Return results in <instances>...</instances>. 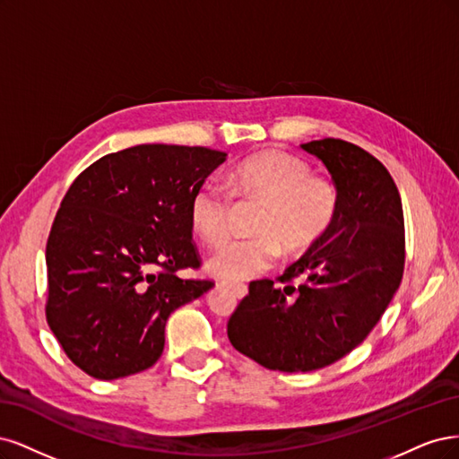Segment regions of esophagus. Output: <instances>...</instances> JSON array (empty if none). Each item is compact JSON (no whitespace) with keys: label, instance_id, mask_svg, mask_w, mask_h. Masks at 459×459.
<instances>
[{"label":"esophagus","instance_id":"34e87169","mask_svg":"<svg viewBox=\"0 0 459 459\" xmlns=\"http://www.w3.org/2000/svg\"><path fill=\"white\" fill-rule=\"evenodd\" d=\"M223 286H227L229 290H232L236 295H238V298H244L246 291H247V288H246L244 284H223Z\"/></svg>","mask_w":459,"mask_h":459}]
</instances>
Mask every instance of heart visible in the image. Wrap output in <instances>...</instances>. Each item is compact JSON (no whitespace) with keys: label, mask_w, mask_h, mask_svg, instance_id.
<instances>
[{"label":"heart","mask_w":459,"mask_h":459,"mask_svg":"<svg viewBox=\"0 0 459 459\" xmlns=\"http://www.w3.org/2000/svg\"><path fill=\"white\" fill-rule=\"evenodd\" d=\"M227 186L236 200H261L254 238L230 240L205 261V271L221 280H247L271 271L286 254H301L332 227L337 188L320 175H310L307 161L284 151H263L236 164ZM232 200L223 188L205 183L190 200V223L205 244L227 238Z\"/></svg>","instance_id":"b5f03b06"}]
</instances>
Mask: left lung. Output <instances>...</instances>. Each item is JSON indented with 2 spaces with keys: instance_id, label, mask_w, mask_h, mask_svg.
I'll return each mask as SVG.
<instances>
[{
  "instance_id": "obj_1",
  "label": "left lung",
  "mask_w": 459,
  "mask_h": 459,
  "mask_svg": "<svg viewBox=\"0 0 459 459\" xmlns=\"http://www.w3.org/2000/svg\"><path fill=\"white\" fill-rule=\"evenodd\" d=\"M337 188L332 227L278 280H255L229 320L236 351L278 372H313L359 347L404 273V215L393 177L342 139L301 144ZM291 279H301L295 287Z\"/></svg>"
}]
</instances>
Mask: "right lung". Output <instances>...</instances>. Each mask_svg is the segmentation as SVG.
Returning <instances> with one entry per match:
<instances>
[{"label": "right lung", "mask_w": 459, "mask_h": 459, "mask_svg": "<svg viewBox=\"0 0 459 459\" xmlns=\"http://www.w3.org/2000/svg\"><path fill=\"white\" fill-rule=\"evenodd\" d=\"M227 160L204 146L139 144L107 154L68 188L46 249L48 322L68 359L97 379L156 364L175 308L202 298L190 200Z\"/></svg>", "instance_id": "obj_1"}]
</instances>
